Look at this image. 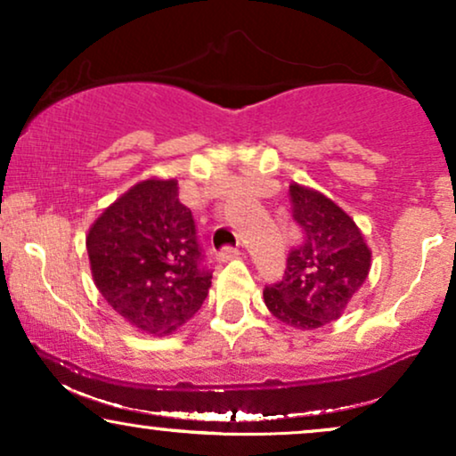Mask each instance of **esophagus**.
<instances>
[{
    "label": "esophagus",
    "mask_w": 456,
    "mask_h": 456,
    "mask_svg": "<svg viewBox=\"0 0 456 456\" xmlns=\"http://www.w3.org/2000/svg\"><path fill=\"white\" fill-rule=\"evenodd\" d=\"M240 255V250L235 248V246H223L221 250L216 253V259L218 261H229V259H235Z\"/></svg>",
    "instance_id": "34e87169"
}]
</instances>
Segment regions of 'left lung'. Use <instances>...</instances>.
Returning a JSON list of instances; mask_svg holds the SVG:
<instances>
[{"label": "left lung", "mask_w": 456, "mask_h": 456, "mask_svg": "<svg viewBox=\"0 0 456 456\" xmlns=\"http://www.w3.org/2000/svg\"><path fill=\"white\" fill-rule=\"evenodd\" d=\"M289 201L300 240L287 253L282 279L265 285L264 300L279 322L313 330L341 317L369 276L370 250L355 223L328 197L291 184Z\"/></svg>", "instance_id": "8db88e82"}]
</instances>
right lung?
<instances>
[{
	"mask_svg": "<svg viewBox=\"0 0 456 456\" xmlns=\"http://www.w3.org/2000/svg\"><path fill=\"white\" fill-rule=\"evenodd\" d=\"M98 291L126 322L167 334L201 308L212 285L192 212L175 180L133 186L87 233Z\"/></svg>",
	"mask_w": 456,
	"mask_h": 456,
	"instance_id": "right-lung-1",
	"label": "right lung"
}]
</instances>
